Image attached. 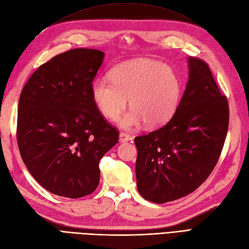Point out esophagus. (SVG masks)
<instances>
[{"instance_id":"1","label":"esophagus","mask_w":249,"mask_h":249,"mask_svg":"<svg viewBox=\"0 0 249 249\" xmlns=\"http://www.w3.org/2000/svg\"><path fill=\"white\" fill-rule=\"evenodd\" d=\"M130 140H132V137L130 136L129 134L124 133V132L119 134V142H126V141H130Z\"/></svg>"}]
</instances>
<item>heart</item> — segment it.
I'll list each match as a JSON object with an SVG mask.
<instances>
[{
  "label": "heart",
  "instance_id": "heart-1",
  "mask_svg": "<svg viewBox=\"0 0 249 249\" xmlns=\"http://www.w3.org/2000/svg\"><path fill=\"white\" fill-rule=\"evenodd\" d=\"M182 86L171 67L152 59H136L119 64L110 72V79L94 80L91 93L104 116L116 118L130 99L132 109L118 119L119 125L133 130L145 122L148 127L166 124L175 114Z\"/></svg>",
  "mask_w": 249,
  "mask_h": 249
}]
</instances>
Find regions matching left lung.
<instances>
[{
	"mask_svg": "<svg viewBox=\"0 0 249 249\" xmlns=\"http://www.w3.org/2000/svg\"><path fill=\"white\" fill-rule=\"evenodd\" d=\"M189 81L169 122L135 138L137 189L141 196L165 203L192 193L219 160L230 108L203 60L190 57Z\"/></svg>",
	"mask_w": 249,
	"mask_h": 249,
	"instance_id": "obj_1",
	"label": "left lung"
}]
</instances>
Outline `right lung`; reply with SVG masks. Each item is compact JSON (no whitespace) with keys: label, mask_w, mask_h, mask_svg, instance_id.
Segmentation results:
<instances>
[{"label":"right lung","mask_w":249,"mask_h":249,"mask_svg":"<svg viewBox=\"0 0 249 249\" xmlns=\"http://www.w3.org/2000/svg\"><path fill=\"white\" fill-rule=\"evenodd\" d=\"M104 53L73 49L37 69L22 88L17 139L33 178L53 194L80 198L100 183L99 163L118 142L93 102L92 81Z\"/></svg>","instance_id":"add662e5"}]
</instances>
